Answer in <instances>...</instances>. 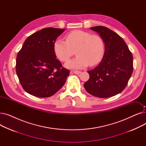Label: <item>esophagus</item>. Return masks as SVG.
I'll return each instance as SVG.
<instances>
[{
    "label": "esophagus",
    "mask_w": 146,
    "mask_h": 146,
    "mask_svg": "<svg viewBox=\"0 0 146 146\" xmlns=\"http://www.w3.org/2000/svg\"><path fill=\"white\" fill-rule=\"evenodd\" d=\"M81 72H80V71H77V70H76V71H74V72H73V73H74L75 74H79L81 73Z\"/></svg>",
    "instance_id": "esophagus-1"
}]
</instances>
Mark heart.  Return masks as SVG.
Wrapping results in <instances>:
<instances>
[{
    "label": "heart",
    "mask_w": 146,
    "mask_h": 146,
    "mask_svg": "<svg viewBox=\"0 0 146 146\" xmlns=\"http://www.w3.org/2000/svg\"><path fill=\"white\" fill-rule=\"evenodd\" d=\"M66 41L57 38L54 42L53 50L56 57L66 61L76 50L77 57L68 61L66 67L73 70L82 69L89 65L94 66L102 60L105 52V44L98 35L82 30H74L66 34Z\"/></svg>",
    "instance_id": "obj_1"
}]
</instances>
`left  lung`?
I'll return each mask as SVG.
<instances>
[{
	"label": "left lung",
	"mask_w": 146,
	"mask_h": 146,
	"mask_svg": "<svg viewBox=\"0 0 146 146\" xmlns=\"http://www.w3.org/2000/svg\"><path fill=\"white\" fill-rule=\"evenodd\" d=\"M105 44L104 57L94 70L88 71L89 79L84 84L90 95L102 98L116 95L123 90L133 71V58L124 40L110 29L96 26Z\"/></svg>",
	"instance_id": "1"
}]
</instances>
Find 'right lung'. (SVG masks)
Segmentation results:
<instances>
[{"instance_id": "1", "label": "right lung", "mask_w": 146, "mask_h": 146, "mask_svg": "<svg viewBox=\"0 0 146 146\" xmlns=\"http://www.w3.org/2000/svg\"><path fill=\"white\" fill-rule=\"evenodd\" d=\"M66 29L45 28L31 35L23 44L16 60L21 85L29 94L47 98L63 86L70 71L56 59L53 45Z\"/></svg>"}]
</instances>
